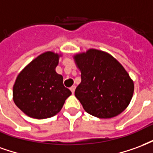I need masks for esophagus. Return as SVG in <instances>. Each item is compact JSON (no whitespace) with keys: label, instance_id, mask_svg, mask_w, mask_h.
I'll use <instances>...</instances> for the list:
<instances>
[{"label":"esophagus","instance_id":"34e87169","mask_svg":"<svg viewBox=\"0 0 153 153\" xmlns=\"http://www.w3.org/2000/svg\"><path fill=\"white\" fill-rule=\"evenodd\" d=\"M75 90H76V86H75V85H73V86H72V87L70 88V90L72 91V94H74V92H75Z\"/></svg>","mask_w":153,"mask_h":153}]
</instances>
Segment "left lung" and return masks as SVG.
<instances>
[{"instance_id": "8db88e82", "label": "left lung", "mask_w": 153, "mask_h": 153, "mask_svg": "<svg viewBox=\"0 0 153 153\" xmlns=\"http://www.w3.org/2000/svg\"><path fill=\"white\" fill-rule=\"evenodd\" d=\"M81 73L75 90L85 111L99 118L121 114L130 104L134 81L117 60L107 52L90 49L73 56Z\"/></svg>"}]
</instances>
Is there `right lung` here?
<instances>
[{"label":"right lung","mask_w":153,"mask_h":153,"mask_svg":"<svg viewBox=\"0 0 153 153\" xmlns=\"http://www.w3.org/2000/svg\"><path fill=\"white\" fill-rule=\"evenodd\" d=\"M61 54L41 53L18 75L13 100L27 116L36 119L52 117L60 112L72 92L63 85V76L55 71Z\"/></svg>","instance_id":"right-lung-1"}]
</instances>
